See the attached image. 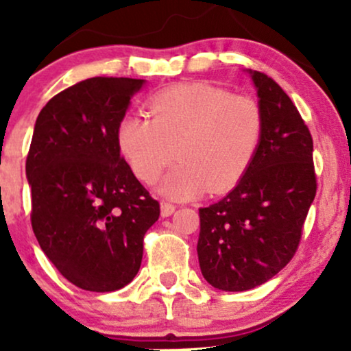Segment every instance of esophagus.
Listing matches in <instances>:
<instances>
[{
    "instance_id": "1",
    "label": "esophagus",
    "mask_w": 351,
    "mask_h": 351,
    "mask_svg": "<svg viewBox=\"0 0 351 351\" xmlns=\"http://www.w3.org/2000/svg\"><path fill=\"white\" fill-rule=\"evenodd\" d=\"M175 209H176L175 204L167 203V201H163V203H162V216H163V217L171 216L173 213H175Z\"/></svg>"
}]
</instances>
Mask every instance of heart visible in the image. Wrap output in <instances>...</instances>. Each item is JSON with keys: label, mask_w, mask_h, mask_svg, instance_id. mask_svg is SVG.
<instances>
[{"label": "heart", "mask_w": 351, "mask_h": 351, "mask_svg": "<svg viewBox=\"0 0 351 351\" xmlns=\"http://www.w3.org/2000/svg\"><path fill=\"white\" fill-rule=\"evenodd\" d=\"M148 115H123L117 125V143L134 175L147 184L158 180L173 160H181L160 184V193L171 199L236 186L263 143L261 104L208 82L156 92Z\"/></svg>", "instance_id": "heart-1"}]
</instances>
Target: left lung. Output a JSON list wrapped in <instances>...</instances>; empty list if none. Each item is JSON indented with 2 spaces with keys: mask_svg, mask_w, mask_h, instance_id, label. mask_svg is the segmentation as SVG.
<instances>
[{
  "mask_svg": "<svg viewBox=\"0 0 351 351\" xmlns=\"http://www.w3.org/2000/svg\"><path fill=\"white\" fill-rule=\"evenodd\" d=\"M249 74L264 112L263 143L236 188L199 209L201 272L226 292L257 287L291 263L317 193L308 127L276 80Z\"/></svg>",
  "mask_w": 351,
  "mask_h": 351,
  "instance_id": "1",
  "label": "left lung"
}]
</instances>
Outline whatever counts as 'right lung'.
<instances>
[{
    "mask_svg": "<svg viewBox=\"0 0 351 351\" xmlns=\"http://www.w3.org/2000/svg\"><path fill=\"white\" fill-rule=\"evenodd\" d=\"M145 80L92 77L39 112L26 158L31 224L56 269L84 291L112 292L134 280L158 201L135 178L117 125Z\"/></svg>",
    "mask_w": 351,
    "mask_h": 351,
    "instance_id": "right-lung-1",
    "label": "right lung"
}]
</instances>
